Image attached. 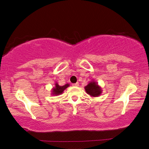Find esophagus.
<instances>
[{"instance_id":"obj_1","label":"esophagus","mask_w":149,"mask_h":149,"mask_svg":"<svg viewBox=\"0 0 149 149\" xmlns=\"http://www.w3.org/2000/svg\"><path fill=\"white\" fill-rule=\"evenodd\" d=\"M73 86H75V87H78L79 85V83H73L72 84Z\"/></svg>"}]
</instances>
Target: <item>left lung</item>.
I'll use <instances>...</instances> for the list:
<instances>
[{"instance_id":"1","label":"left lung","mask_w":149,"mask_h":149,"mask_svg":"<svg viewBox=\"0 0 149 149\" xmlns=\"http://www.w3.org/2000/svg\"><path fill=\"white\" fill-rule=\"evenodd\" d=\"M85 90L87 94L92 97H98L102 93V87L94 80L91 81L85 87Z\"/></svg>"}]
</instances>
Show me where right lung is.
Returning a JSON list of instances; mask_svg holds the SVG:
<instances>
[{
  "instance_id": "obj_1",
  "label": "right lung",
  "mask_w": 149,
  "mask_h": 149,
  "mask_svg": "<svg viewBox=\"0 0 149 149\" xmlns=\"http://www.w3.org/2000/svg\"><path fill=\"white\" fill-rule=\"evenodd\" d=\"M70 86V84L67 83V84L63 85V86H60V85H58V83H55V87H54L52 89V93L51 94L53 95H59L64 92V91L66 89L67 87Z\"/></svg>"
}]
</instances>
